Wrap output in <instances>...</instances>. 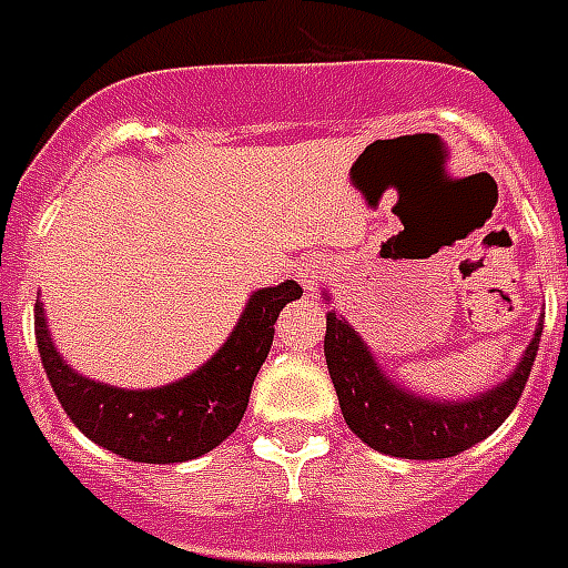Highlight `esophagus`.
Wrapping results in <instances>:
<instances>
[{
  "label": "esophagus",
  "mask_w": 568,
  "mask_h": 568,
  "mask_svg": "<svg viewBox=\"0 0 568 568\" xmlns=\"http://www.w3.org/2000/svg\"><path fill=\"white\" fill-rule=\"evenodd\" d=\"M301 283H304V288H310V292H313V288H318V285L325 283V271H322V267H306L304 280H301Z\"/></svg>",
  "instance_id": "obj_1"
}]
</instances>
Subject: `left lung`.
<instances>
[{
    "instance_id": "left-lung-1",
    "label": "left lung",
    "mask_w": 568,
    "mask_h": 568,
    "mask_svg": "<svg viewBox=\"0 0 568 568\" xmlns=\"http://www.w3.org/2000/svg\"><path fill=\"white\" fill-rule=\"evenodd\" d=\"M539 337L541 325L508 382L466 403L422 400L390 385L358 334L337 313H327L325 358L343 418L361 443L390 457L439 460L473 448L506 422L530 379Z\"/></svg>"
}]
</instances>
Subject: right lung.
I'll return each instance as SVG.
<instances>
[{"label":"right lung","instance_id":"add662e5","mask_svg":"<svg viewBox=\"0 0 568 568\" xmlns=\"http://www.w3.org/2000/svg\"><path fill=\"white\" fill-rule=\"evenodd\" d=\"M304 295L288 280L250 297L229 343L186 379L153 390H123L78 376L60 358L36 304V343L48 379L74 427L92 443L138 464H183L213 452L241 424L285 304Z\"/></svg>","mask_w":568,"mask_h":568}]
</instances>
